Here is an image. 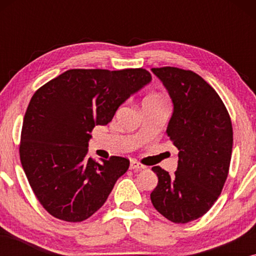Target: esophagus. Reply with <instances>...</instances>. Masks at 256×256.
Here are the masks:
<instances>
[{
	"label": "esophagus",
	"instance_id": "1",
	"mask_svg": "<svg viewBox=\"0 0 256 256\" xmlns=\"http://www.w3.org/2000/svg\"><path fill=\"white\" fill-rule=\"evenodd\" d=\"M130 169L132 170H142V169H144V166H142V164L138 163V160H130Z\"/></svg>",
	"mask_w": 256,
	"mask_h": 256
}]
</instances>
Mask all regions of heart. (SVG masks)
<instances>
[{
    "label": "heart",
    "instance_id": "b5f03b06",
    "mask_svg": "<svg viewBox=\"0 0 256 256\" xmlns=\"http://www.w3.org/2000/svg\"><path fill=\"white\" fill-rule=\"evenodd\" d=\"M162 102L163 100L160 99L158 96H149L143 100V106H146V104H162Z\"/></svg>",
    "mask_w": 256,
    "mask_h": 256
}]
</instances>
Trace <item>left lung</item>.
Returning <instances> with one entry per match:
<instances>
[{"instance_id":"obj_1","label":"left lung","mask_w":256,"mask_h":256,"mask_svg":"<svg viewBox=\"0 0 256 256\" xmlns=\"http://www.w3.org/2000/svg\"><path fill=\"white\" fill-rule=\"evenodd\" d=\"M169 92L174 112L166 134L180 150L174 176L160 166L150 199L170 222L186 224L212 208L228 174L233 128L218 93L197 73L178 68H152Z\"/></svg>"}]
</instances>
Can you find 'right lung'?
<instances>
[{
    "label": "right lung",
    "instance_id": "add662e5",
    "mask_svg": "<svg viewBox=\"0 0 256 256\" xmlns=\"http://www.w3.org/2000/svg\"><path fill=\"white\" fill-rule=\"evenodd\" d=\"M152 82L144 68L68 70L42 86L24 115L20 157L34 196L64 222H79L107 200L129 160L87 156L90 132Z\"/></svg>",
    "mask_w": 256,
    "mask_h": 256
}]
</instances>
